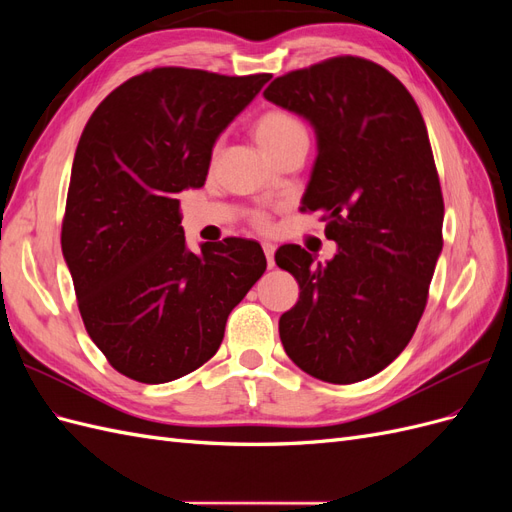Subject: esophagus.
<instances>
[{"label": "esophagus", "instance_id": "obj_1", "mask_svg": "<svg viewBox=\"0 0 512 512\" xmlns=\"http://www.w3.org/2000/svg\"><path fill=\"white\" fill-rule=\"evenodd\" d=\"M262 250H265V256H267V267L273 269V267H275V260H273L275 245H273V243H262Z\"/></svg>", "mask_w": 512, "mask_h": 512}]
</instances>
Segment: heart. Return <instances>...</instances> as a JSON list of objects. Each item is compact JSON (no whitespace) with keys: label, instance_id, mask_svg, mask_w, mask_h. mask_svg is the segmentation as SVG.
<instances>
[{"label":"heart","instance_id":"b5f03b06","mask_svg":"<svg viewBox=\"0 0 512 512\" xmlns=\"http://www.w3.org/2000/svg\"><path fill=\"white\" fill-rule=\"evenodd\" d=\"M256 143L262 147V151L267 156H275L277 151L284 149L286 145H290L297 138L307 136L305 126L301 123V119L297 115H292L286 108H267L265 113H260L252 126ZM254 224L258 228H267L269 226V218L267 213H254Z\"/></svg>","mask_w":512,"mask_h":512}]
</instances>
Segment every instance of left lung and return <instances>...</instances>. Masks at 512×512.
<instances>
[{"label":"left lung","instance_id":"obj_1","mask_svg":"<svg viewBox=\"0 0 512 512\" xmlns=\"http://www.w3.org/2000/svg\"><path fill=\"white\" fill-rule=\"evenodd\" d=\"M265 98L305 117L318 156L301 211H320L339 252L327 265L282 245L301 294L280 318L286 354L333 384L376 376L421 320L442 252L444 200L421 111L399 79L352 55L292 70Z\"/></svg>","mask_w":512,"mask_h":512}]
</instances>
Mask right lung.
Returning <instances> with one entry per match:
<instances>
[{
  "label": "right lung",
  "mask_w": 512,
  "mask_h": 512,
  "mask_svg": "<svg viewBox=\"0 0 512 512\" xmlns=\"http://www.w3.org/2000/svg\"><path fill=\"white\" fill-rule=\"evenodd\" d=\"M271 74L153 68L113 89L74 153L61 252L94 344L119 374L162 384L218 352L267 269L256 241L185 247L179 192L203 188L222 130Z\"/></svg>",
  "instance_id": "1"
}]
</instances>
